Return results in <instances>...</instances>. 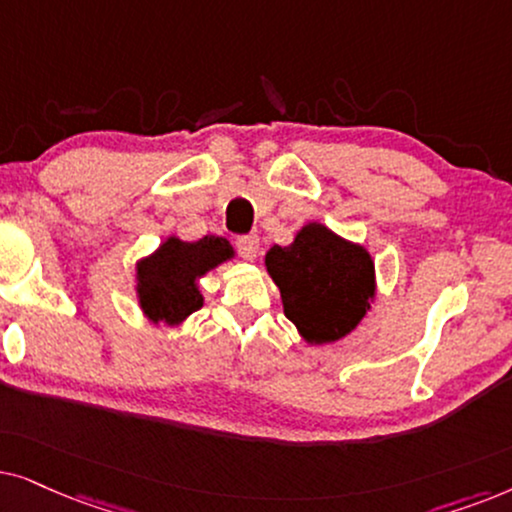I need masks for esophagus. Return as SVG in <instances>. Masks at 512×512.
Returning a JSON list of instances; mask_svg holds the SVG:
<instances>
[{
	"instance_id": "34e87169",
	"label": "esophagus",
	"mask_w": 512,
	"mask_h": 512,
	"mask_svg": "<svg viewBox=\"0 0 512 512\" xmlns=\"http://www.w3.org/2000/svg\"><path fill=\"white\" fill-rule=\"evenodd\" d=\"M236 248L241 252L243 260H255L257 252H260V238L257 236H238L236 238Z\"/></svg>"
}]
</instances>
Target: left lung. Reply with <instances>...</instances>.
Listing matches in <instances>:
<instances>
[{"instance_id": "1", "label": "left lung", "mask_w": 512, "mask_h": 512, "mask_svg": "<svg viewBox=\"0 0 512 512\" xmlns=\"http://www.w3.org/2000/svg\"><path fill=\"white\" fill-rule=\"evenodd\" d=\"M264 264L304 342H337L370 311L377 288L370 252L325 224H304L290 245H274Z\"/></svg>"}]
</instances>
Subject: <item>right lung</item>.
I'll use <instances>...</instances> for the list:
<instances>
[{"label": "right lung", "mask_w": 512, "mask_h": 512, "mask_svg": "<svg viewBox=\"0 0 512 512\" xmlns=\"http://www.w3.org/2000/svg\"><path fill=\"white\" fill-rule=\"evenodd\" d=\"M231 257L234 248L222 236H203L194 243L168 236L159 250L135 264L142 313L152 323L180 325L203 306L199 278Z\"/></svg>", "instance_id": "1"}]
</instances>
